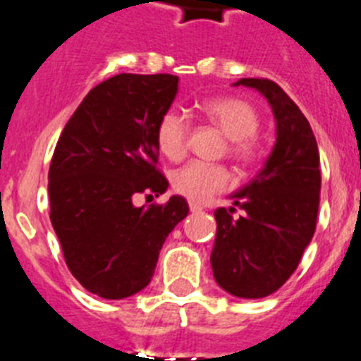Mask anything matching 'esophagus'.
I'll use <instances>...</instances> for the list:
<instances>
[{"mask_svg":"<svg viewBox=\"0 0 361 361\" xmlns=\"http://www.w3.org/2000/svg\"><path fill=\"white\" fill-rule=\"evenodd\" d=\"M189 209H190V212H198V211H202L203 207L196 202H189Z\"/></svg>","mask_w":361,"mask_h":361,"instance_id":"obj_1","label":"esophagus"}]
</instances>
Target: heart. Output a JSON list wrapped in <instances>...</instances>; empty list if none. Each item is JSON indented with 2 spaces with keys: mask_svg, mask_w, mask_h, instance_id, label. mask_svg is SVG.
<instances>
[{
  "mask_svg": "<svg viewBox=\"0 0 361 361\" xmlns=\"http://www.w3.org/2000/svg\"><path fill=\"white\" fill-rule=\"evenodd\" d=\"M198 111L228 137V152L240 163L256 161L259 145L255 134L259 128V116L249 102L234 96L205 99ZM189 137V121L178 111H167L156 125V145L165 158L176 161L185 154ZM233 183V176L224 165L190 161L172 174V187L192 202H207Z\"/></svg>",
  "mask_w": 361,
  "mask_h": 361,
  "instance_id": "b5f03b06",
  "label": "heart"
}]
</instances>
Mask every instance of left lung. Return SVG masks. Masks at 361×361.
<instances>
[{
	"mask_svg": "<svg viewBox=\"0 0 361 361\" xmlns=\"http://www.w3.org/2000/svg\"><path fill=\"white\" fill-rule=\"evenodd\" d=\"M234 85L252 87L267 98L276 143L255 180L233 194L234 207L214 211L211 265L221 289L255 300L280 289L311 243L322 174L311 125L283 89L265 78H241ZM236 206L244 212L240 219L232 216Z\"/></svg>",
	"mask_w": 361,
	"mask_h": 361,
	"instance_id": "1",
	"label": "left lung"
}]
</instances>
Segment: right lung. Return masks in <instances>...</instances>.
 I'll return each mask as SVG.
<instances>
[{"label":"right lung","instance_id":"obj_1","mask_svg":"<svg viewBox=\"0 0 361 361\" xmlns=\"http://www.w3.org/2000/svg\"><path fill=\"white\" fill-rule=\"evenodd\" d=\"M178 92L172 74H118L87 94L65 125L49 169L50 221L72 276L89 293L121 300L149 285L165 238L189 214L159 196L156 125Z\"/></svg>","mask_w":361,"mask_h":361}]
</instances>
